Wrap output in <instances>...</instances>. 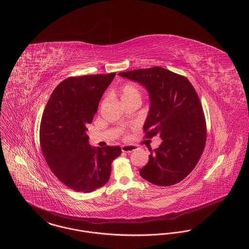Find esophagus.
Listing matches in <instances>:
<instances>
[{
	"label": "esophagus",
	"mask_w": 249,
	"mask_h": 249,
	"mask_svg": "<svg viewBox=\"0 0 249 249\" xmlns=\"http://www.w3.org/2000/svg\"><path fill=\"white\" fill-rule=\"evenodd\" d=\"M121 149H122V152L131 153V152H133L137 149V146H135V145H123L121 147Z\"/></svg>",
	"instance_id": "esophagus-1"
}]
</instances>
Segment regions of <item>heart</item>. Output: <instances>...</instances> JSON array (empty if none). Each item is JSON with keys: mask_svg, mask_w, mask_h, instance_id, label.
<instances>
[{"mask_svg": "<svg viewBox=\"0 0 249 249\" xmlns=\"http://www.w3.org/2000/svg\"><path fill=\"white\" fill-rule=\"evenodd\" d=\"M122 102L125 105L130 102H142V91L139 84L135 82L124 83L120 89Z\"/></svg>", "mask_w": 249, "mask_h": 249, "instance_id": "1", "label": "heart"}]
</instances>
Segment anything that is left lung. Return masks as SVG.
Here are the masks:
<instances>
[{"instance_id": "1", "label": "left lung", "mask_w": 249, "mask_h": 249, "mask_svg": "<svg viewBox=\"0 0 249 249\" xmlns=\"http://www.w3.org/2000/svg\"><path fill=\"white\" fill-rule=\"evenodd\" d=\"M138 81L150 94V110L143 130L146 139L159 136L140 174L150 183L169 186L181 182L196 167L207 138L206 121L196 90L182 75L154 66L121 72Z\"/></svg>"}]
</instances>
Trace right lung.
<instances>
[{
  "instance_id": "obj_1",
  "label": "right lung",
  "mask_w": 249,
  "mask_h": 249,
  "mask_svg": "<svg viewBox=\"0 0 249 249\" xmlns=\"http://www.w3.org/2000/svg\"><path fill=\"white\" fill-rule=\"evenodd\" d=\"M116 73L70 77L53 91L40 124V145L54 175L69 188L89 193L110 177L119 146L92 148L86 135L99 101Z\"/></svg>"
}]
</instances>
